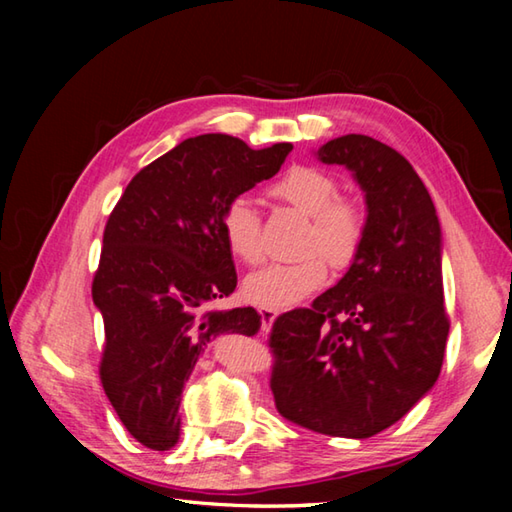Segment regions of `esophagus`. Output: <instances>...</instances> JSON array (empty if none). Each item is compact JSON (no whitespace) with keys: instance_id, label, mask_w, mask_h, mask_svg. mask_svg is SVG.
<instances>
[{"instance_id":"obj_1","label":"esophagus","mask_w":512,"mask_h":512,"mask_svg":"<svg viewBox=\"0 0 512 512\" xmlns=\"http://www.w3.org/2000/svg\"><path fill=\"white\" fill-rule=\"evenodd\" d=\"M257 314H259V318H262V327L264 329L271 327V323L277 318V311L275 309H268V307H262V309L257 311Z\"/></svg>"}]
</instances>
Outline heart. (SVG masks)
<instances>
[{"instance_id":"b5f03b06","label":"heart","mask_w":512,"mask_h":512,"mask_svg":"<svg viewBox=\"0 0 512 512\" xmlns=\"http://www.w3.org/2000/svg\"><path fill=\"white\" fill-rule=\"evenodd\" d=\"M275 201L309 216V228L302 239L298 262L271 264L246 277L244 293L262 307H291L323 287L327 264L348 268L359 255L366 216L361 207L341 196V185L332 173L311 164H296L268 187ZM221 237L230 255L241 264L253 266L264 257L262 216L246 196H237L221 212ZM324 256L320 258L315 253Z\"/></svg>"}]
</instances>
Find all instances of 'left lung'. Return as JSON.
I'll return each instance as SVG.
<instances>
[{
  "mask_svg": "<svg viewBox=\"0 0 512 512\" xmlns=\"http://www.w3.org/2000/svg\"><path fill=\"white\" fill-rule=\"evenodd\" d=\"M366 192L359 255L339 284L273 320L271 391L282 418L370 438L411 411L443 368L449 334L440 223L411 162L368 135L323 144Z\"/></svg>",
  "mask_w": 512,
  "mask_h": 512,
  "instance_id": "8db88e82",
  "label": "left lung"
}]
</instances>
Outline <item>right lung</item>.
I'll return each mask as SVG.
<instances>
[{"label": "right lung", "instance_id": "obj_1", "mask_svg": "<svg viewBox=\"0 0 512 512\" xmlns=\"http://www.w3.org/2000/svg\"><path fill=\"white\" fill-rule=\"evenodd\" d=\"M293 146L253 151L230 135H198L153 160L128 183L103 230L92 300L106 343L101 386L128 433L155 452L180 436V393L207 343L253 336V307L219 309L237 287L221 237L232 198L273 178Z\"/></svg>", "mask_w": 512, "mask_h": 512}]
</instances>
